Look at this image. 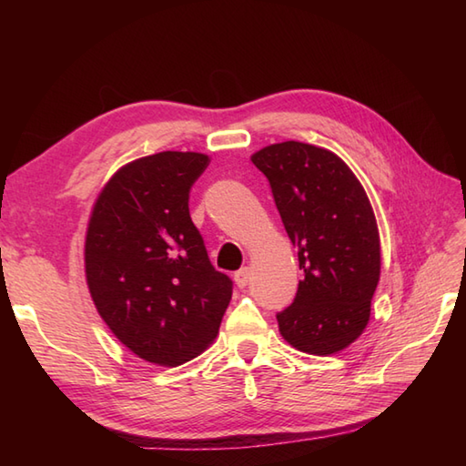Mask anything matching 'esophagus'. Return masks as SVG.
<instances>
[{"label": "esophagus", "mask_w": 466, "mask_h": 466, "mask_svg": "<svg viewBox=\"0 0 466 466\" xmlns=\"http://www.w3.org/2000/svg\"><path fill=\"white\" fill-rule=\"evenodd\" d=\"M234 282L238 289H244V286H248L250 282V268H242L234 274Z\"/></svg>", "instance_id": "34e87169"}]
</instances>
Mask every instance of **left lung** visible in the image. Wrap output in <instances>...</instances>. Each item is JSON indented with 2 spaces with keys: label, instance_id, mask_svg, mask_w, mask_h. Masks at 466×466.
I'll return each instance as SVG.
<instances>
[{
  "label": "left lung",
  "instance_id": "left-lung-1",
  "mask_svg": "<svg viewBox=\"0 0 466 466\" xmlns=\"http://www.w3.org/2000/svg\"><path fill=\"white\" fill-rule=\"evenodd\" d=\"M268 177L304 279L294 302L276 314L296 350L329 356L364 332L380 280V236L359 177L334 152L280 142L250 156Z\"/></svg>",
  "mask_w": 466,
  "mask_h": 466
}]
</instances>
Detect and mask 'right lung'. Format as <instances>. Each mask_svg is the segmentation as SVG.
Returning <instances> with one entry per match:
<instances>
[{"label": "right lung", "mask_w": 466, "mask_h": 466, "mask_svg": "<svg viewBox=\"0 0 466 466\" xmlns=\"http://www.w3.org/2000/svg\"><path fill=\"white\" fill-rule=\"evenodd\" d=\"M200 152H160L124 164L97 194L84 266L97 314L142 360L177 366L216 339L232 280L208 260L190 218Z\"/></svg>", "instance_id": "add662e5"}]
</instances>
